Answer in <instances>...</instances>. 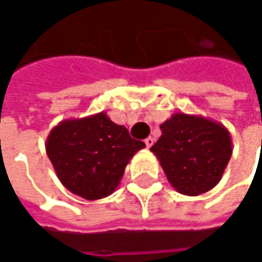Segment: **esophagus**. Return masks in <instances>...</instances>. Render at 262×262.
<instances>
[{"label": "esophagus", "mask_w": 262, "mask_h": 262, "mask_svg": "<svg viewBox=\"0 0 262 262\" xmlns=\"http://www.w3.org/2000/svg\"><path fill=\"white\" fill-rule=\"evenodd\" d=\"M145 145H146V148H151L154 145V138H151V136L146 138V139H145Z\"/></svg>", "instance_id": "34e87169"}]
</instances>
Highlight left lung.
<instances>
[{"mask_svg":"<svg viewBox=\"0 0 262 262\" xmlns=\"http://www.w3.org/2000/svg\"><path fill=\"white\" fill-rule=\"evenodd\" d=\"M160 129L151 151L179 193L196 196L222 180L233 151L232 136L222 123L174 113Z\"/></svg>","mask_w":262,"mask_h":262,"instance_id":"obj_1","label":"left lung"}]
</instances>
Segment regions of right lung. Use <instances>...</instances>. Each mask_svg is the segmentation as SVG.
Masks as SVG:
<instances>
[{
	"mask_svg": "<svg viewBox=\"0 0 262 262\" xmlns=\"http://www.w3.org/2000/svg\"><path fill=\"white\" fill-rule=\"evenodd\" d=\"M145 143L132 139L124 126L107 113L60 121L48 135L45 149L66 189L88 201L111 195L130 158Z\"/></svg>",
	"mask_w": 262,
	"mask_h": 262,
	"instance_id": "add662e5",
	"label": "right lung"
}]
</instances>
